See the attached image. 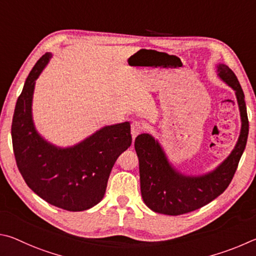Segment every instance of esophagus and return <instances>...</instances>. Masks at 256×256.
<instances>
[{
  "label": "esophagus",
  "instance_id": "obj_1",
  "mask_svg": "<svg viewBox=\"0 0 256 256\" xmlns=\"http://www.w3.org/2000/svg\"><path fill=\"white\" fill-rule=\"evenodd\" d=\"M142 132V124L140 122V121H134L132 124V136L134 140L140 135V134Z\"/></svg>",
  "mask_w": 256,
  "mask_h": 256
}]
</instances>
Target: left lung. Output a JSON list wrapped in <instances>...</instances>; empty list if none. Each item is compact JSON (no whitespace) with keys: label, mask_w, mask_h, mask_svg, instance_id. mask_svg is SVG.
Masks as SVG:
<instances>
[{"label":"left lung","mask_w":256,"mask_h":256,"mask_svg":"<svg viewBox=\"0 0 256 256\" xmlns=\"http://www.w3.org/2000/svg\"><path fill=\"white\" fill-rule=\"evenodd\" d=\"M217 75L235 92L240 116V132L230 154L212 171L188 174L170 162L166 153L150 134H140L135 140L140 158V192L145 204L155 212L178 216L204 207L230 186L243 155L248 136V119L245 96L240 84L230 67L216 65Z\"/></svg>","instance_id":"8db88e82"}]
</instances>
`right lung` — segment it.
<instances>
[{"label":"right lung","mask_w":256,"mask_h":256,"mask_svg":"<svg viewBox=\"0 0 256 256\" xmlns=\"http://www.w3.org/2000/svg\"><path fill=\"white\" fill-rule=\"evenodd\" d=\"M52 57L36 62L18 98L12 144L18 168L40 198L68 212H83L103 199L116 158L132 145L130 122L104 126L72 146H57L36 128L32 100L36 80Z\"/></svg>","instance_id":"1"}]
</instances>
